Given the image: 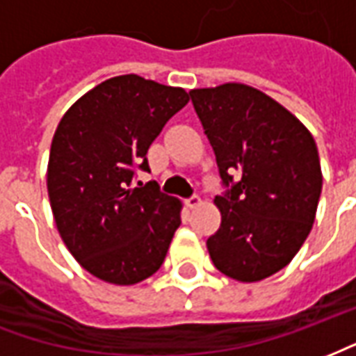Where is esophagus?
<instances>
[{
    "label": "esophagus",
    "mask_w": 356,
    "mask_h": 356,
    "mask_svg": "<svg viewBox=\"0 0 356 356\" xmlns=\"http://www.w3.org/2000/svg\"><path fill=\"white\" fill-rule=\"evenodd\" d=\"M185 204H186V208L196 209V208H200V206H202V198H200V196H191V198H186Z\"/></svg>",
    "instance_id": "34e87169"
}]
</instances>
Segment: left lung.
<instances>
[{"mask_svg":"<svg viewBox=\"0 0 356 356\" xmlns=\"http://www.w3.org/2000/svg\"><path fill=\"white\" fill-rule=\"evenodd\" d=\"M225 185L209 257L225 276L259 282L296 257L313 229L322 191L318 148L290 110L246 83L191 91Z\"/></svg>","mask_w":356,"mask_h":356,"instance_id":"obj_1","label":"left lung"}]
</instances>
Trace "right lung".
I'll return each mask as SVG.
<instances>
[{"label":"right lung","mask_w":356,"mask_h":356,"mask_svg":"<svg viewBox=\"0 0 356 356\" xmlns=\"http://www.w3.org/2000/svg\"><path fill=\"white\" fill-rule=\"evenodd\" d=\"M186 102L183 88L125 74L81 95L58 122L51 209L68 252L99 280L131 286L162 267L183 204L156 183L133 186V175L148 171L152 140Z\"/></svg>","instance_id":"right-lung-1"}]
</instances>
